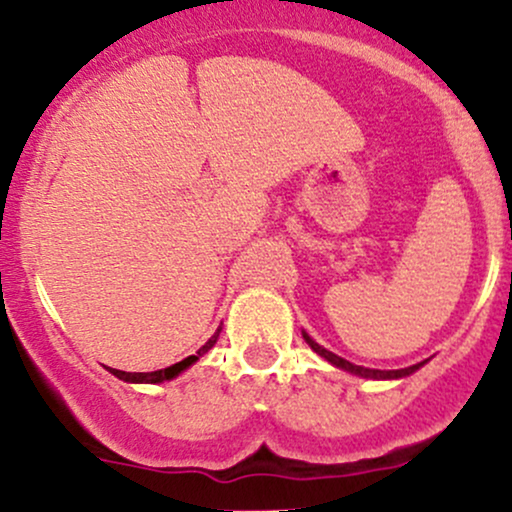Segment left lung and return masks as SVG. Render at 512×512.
I'll return each instance as SVG.
<instances>
[{
    "mask_svg": "<svg viewBox=\"0 0 512 512\" xmlns=\"http://www.w3.org/2000/svg\"><path fill=\"white\" fill-rule=\"evenodd\" d=\"M303 339H305V342H308V346H310V349L315 351V354H320L322 358H327V361H330L332 366L349 370V373L361 375V378H404V375L414 373V370H419L421 366H424V363H416V366L399 368V370H375V368H363V366H356V363H349V361H346V358H342V356L332 354V351H327L325 346H320L317 342H313V339H310L308 334H305V332H303Z\"/></svg>",
    "mask_w": 512,
    "mask_h": 512,
    "instance_id": "left-lung-1",
    "label": "left lung"
}]
</instances>
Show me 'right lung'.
<instances>
[{
    "label": "right lung",
    "instance_id": "1",
    "mask_svg": "<svg viewBox=\"0 0 512 512\" xmlns=\"http://www.w3.org/2000/svg\"><path fill=\"white\" fill-rule=\"evenodd\" d=\"M219 332H221V330H216V332H214V337H211L209 342L204 344L202 349H199L195 356H187V358H182L180 363H173V366H168V368H163V370H154V373H125V370L110 368V373H113L115 378L125 380V383H163V380H170V378H175V375L182 373V370H185V368H190L192 363H195L197 358L202 356V354H207V351L211 349V346L216 344V339H219Z\"/></svg>",
    "mask_w": 512,
    "mask_h": 512
}]
</instances>
